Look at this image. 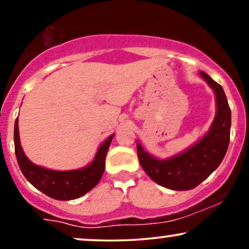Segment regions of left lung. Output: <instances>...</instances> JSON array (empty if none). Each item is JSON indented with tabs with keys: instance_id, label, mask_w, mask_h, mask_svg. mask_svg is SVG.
Listing matches in <instances>:
<instances>
[{
	"instance_id": "8db88e82",
	"label": "left lung",
	"mask_w": 249,
	"mask_h": 249,
	"mask_svg": "<svg viewBox=\"0 0 249 249\" xmlns=\"http://www.w3.org/2000/svg\"><path fill=\"white\" fill-rule=\"evenodd\" d=\"M200 75L215 92L216 116L204 138L184 153L167 160H158L137 144L142 170L153 181L176 191L196 187L219 166L227 152L231 134V108L224 89L204 71Z\"/></svg>"
}]
</instances>
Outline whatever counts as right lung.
Segmentation results:
<instances>
[{"instance_id":"right-lung-1","label":"right lung","mask_w":249,"mask_h":249,"mask_svg":"<svg viewBox=\"0 0 249 249\" xmlns=\"http://www.w3.org/2000/svg\"><path fill=\"white\" fill-rule=\"evenodd\" d=\"M113 136L102 144L93 161L88 167L76 171H51L36 166L25 157L19 144L17 119L14 128L15 153L23 176L37 190L57 200H72L84 196L98 184L105 168V158Z\"/></svg>"}]
</instances>
